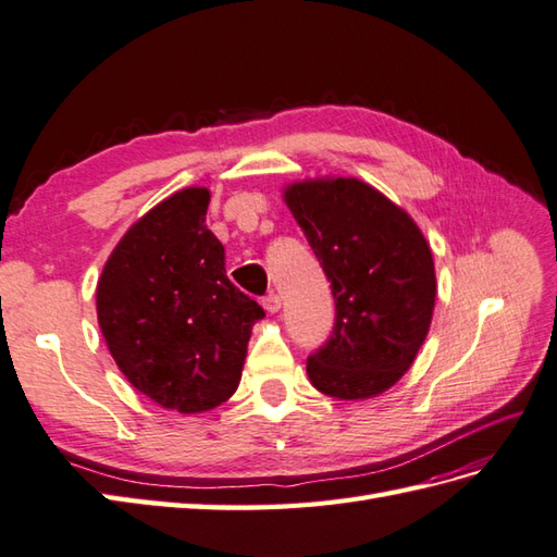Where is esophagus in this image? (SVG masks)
<instances>
[{
  "label": "esophagus",
  "instance_id": "esophagus-1",
  "mask_svg": "<svg viewBox=\"0 0 557 557\" xmlns=\"http://www.w3.org/2000/svg\"><path fill=\"white\" fill-rule=\"evenodd\" d=\"M263 308L268 310V313H277V310L282 308V299L277 294H268L263 299Z\"/></svg>",
  "mask_w": 557,
  "mask_h": 557
}]
</instances>
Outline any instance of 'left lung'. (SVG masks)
<instances>
[{"label":"left lung","instance_id":"1","mask_svg":"<svg viewBox=\"0 0 557 557\" xmlns=\"http://www.w3.org/2000/svg\"><path fill=\"white\" fill-rule=\"evenodd\" d=\"M284 201L332 282L334 327L308 356L318 392L370 398L394 386L430 332L436 277L412 218L356 177L306 180Z\"/></svg>","mask_w":557,"mask_h":557}]
</instances>
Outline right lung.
<instances>
[{"label":"right lung","instance_id":"right-lung-1","mask_svg":"<svg viewBox=\"0 0 557 557\" xmlns=\"http://www.w3.org/2000/svg\"><path fill=\"white\" fill-rule=\"evenodd\" d=\"M211 194L175 191L141 215L109 256L97 318L115 366L137 392L201 412L237 392L247 344L265 310L225 275V249L206 227Z\"/></svg>","mask_w":557,"mask_h":557}]
</instances>
